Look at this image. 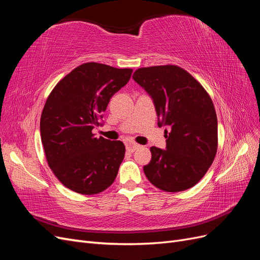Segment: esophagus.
I'll use <instances>...</instances> for the list:
<instances>
[{
	"mask_svg": "<svg viewBox=\"0 0 260 260\" xmlns=\"http://www.w3.org/2000/svg\"><path fill=\"white\" fill-rule=\"evenodd\" d=\"M140 146H141V145H139V144H137V143L129 142V143H127V151L133 153L135 151H137V149H138Z\"/></svg>",
	"mask_w": 260,
	"mask_h": 260,
	"instance_id": "esophagus-1",
	"label": "esophagus"
}]
</instances>
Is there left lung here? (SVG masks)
I'll return each instance as SVG.
<instances>
[{
  "instance_id": "1",
  "label": "left lung",
  "mask_w": 260,
  "mask_h": 260,
  "mask_svg": "<svg viewBox=\"0 0 260 260\" xmlns=\"http://www.w3.org/2000/svg\"><path fill=\"white\" fill-rule=\"evenodd\" d=\"M132 78L152 96L159 127L170 128L167 149L151 147L144 174L165 192L187 190L205 176L217 154L214 103L203 85L176 65L139 68Z\"/></svg>"
}]
</instances>
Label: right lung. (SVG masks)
Instances as JSON below:
<instances>
[{
	"mask_svg": "<svg viewBox=\"0 0 260 260\" xmlns=\"http://www.w3.org/2000/svg\"><path fill=\"white\" fill-rule=\"evenodd\" d=\"M131 74L130 68L84 62L62 78L46 99L41 141L49 167L69 190L93 195L115 181L124 144L95 138L92 130L101 124L109 100L128 83Z\"/></svg>",
	"mask_w": 260,
	"mask_h": 260,
	"instance_id": "right-lung-1",
	"label": "right lung"
}]
</instances>
